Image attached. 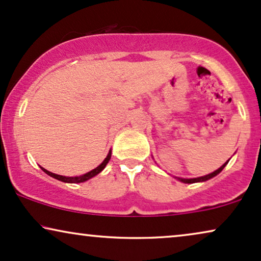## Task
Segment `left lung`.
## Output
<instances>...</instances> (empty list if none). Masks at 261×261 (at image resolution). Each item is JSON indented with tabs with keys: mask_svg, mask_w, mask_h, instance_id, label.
Listing matches in <instances>:
<instances>
[{
	"mask_svg": "<svg viewBox=\"0 0 261 261\" xmlns=\"http://www.w3.org/2000/svg\"><path fill=\"white\" fill-rule=\"evenodd\" d=\"M227 163H229V160H227L226 163L224 164V165H222V166H220L218 170H216V171H214V172L210 173V174H206V176L197 177V178H180V177H174V178H177V179L179 180V182H182V183H188V184H191V183H199V182H206V180H208V179H211V178L216 177L217 174H219L220 172H222L223 169H224V167L226 166V164H227Z\"/></svg>",
	"mask_w": 261,
	"mask_h": 261,
	"instance_id": "1",
	"label": "left lung"
}]
</instances>
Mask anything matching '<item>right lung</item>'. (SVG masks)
<instances>
[{
	"label": "right lung",
	"mask_w": 261,
	"mask_h": 261,
	"mask_svg": "<svg viewBox=\"0 0 261 261\" xmlns=\"http://www.w3.org/2000/svg\"><path fill=\"white\" fill-rule=\"evenodd\" d=\"M111 156H112V150L108 151L107 156L105 158V160L102 161V163H101L100 165H98V166L96 167V169L91 170L90 172H88V173L82 174V176L66 177V176H60V174H55V173H53V172H49L48 170L43 169V167H41V169H42L43 171H44V172L47 173L48 176H50V177H53V178H55V179H58V180H61V182H65V183H83V182H85V180L90 179V178L95 177V176H96V174L100 173L101 171L103 170L105 167H106V165L108 164V161L111 160Z\"/></svg>",
	"instance_id": "1"
}]
</instances>
